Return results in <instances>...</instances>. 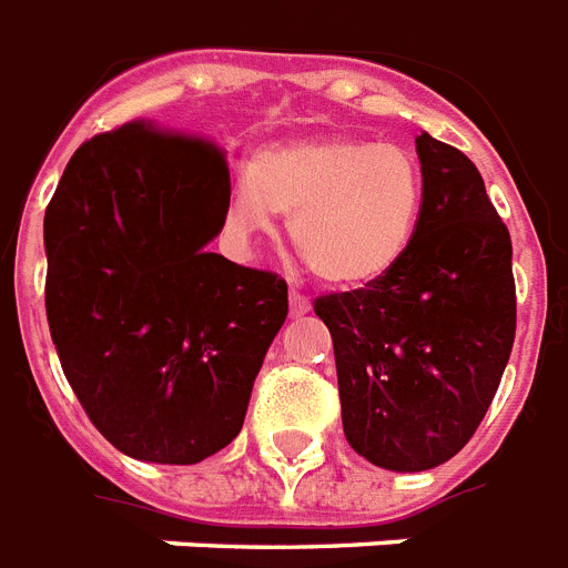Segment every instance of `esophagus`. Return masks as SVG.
<instances>
[{
    "mask_svg": "<svg viewBox=\"0 0 568 568\" xmlns=\"http://www.w3.org/2000/svg\"><path fill=\"white\" fill-rule=\"evenodd\" d=\"M307 311H311V298H307L302 290L290 287V313H293V316H305Z\"/></svg>",
    "mask_w": 568,
    "mask_h": 568,
    "instance_id": "obj_1",
    "label": "esophagus"
}]
</instances>
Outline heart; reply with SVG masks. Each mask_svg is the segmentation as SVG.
<instances>
[{
    "label": "heart",
    "instance_id": "1",
    "mask_svg": "<svg viewBox=\"0 0 568 568\" xmlns=\"http://www.w3.org/2000/svg\"><path fill=\"white\" fill-rule=\"evenodd\" d=\"M290 214V240L328 284L361 287L407 252L422 211V170L396 143L346 134L281 140L237 172L231 225L243 234Z\"/></svg>",
    "mask_w": 568,
    "mask_h": 568
}]
</instances>
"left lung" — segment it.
Returning a JSON list of instances; mask_svg holds the SVG:
<instances>
[{
    "mask_svg": "<svg viewBox=\"0 0 568 568\" xmlns=\"http://www.w3.org/2000/svg\"><path fill=\"white\" fill-rule=\"evenodd\" d=\"M422 211L402 261L313 311L331 331L348 446L369 464L422 471L478 430L516 337L510 231L478 166L416 138Z\"/></svg>",
    "mask_w": 568,
    "mask_h": 568,
    "instance_id": "8db88e82",
    "label": "left lung"
}]
</instances>
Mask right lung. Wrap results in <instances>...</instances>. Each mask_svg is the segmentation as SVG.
<instances>
[{
  "instance_id": "right-lung-1",
  "label": "right lung",
  "mask_w": 568,
  "mask_h": 568,
  "mask_svg": "<svg viewBox=\"0 0 568 568\" xmlns=\"http://www.w3.org/2000/svg\"><path fill=\"white\" fill-rule=\"evenodd\" d=\"M229 202L225 152L155 122L81 143L49 202L52 343L122 455L190 466L243 428L287 281L207 252Z\"/></svg>"
}]
</instances>
